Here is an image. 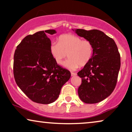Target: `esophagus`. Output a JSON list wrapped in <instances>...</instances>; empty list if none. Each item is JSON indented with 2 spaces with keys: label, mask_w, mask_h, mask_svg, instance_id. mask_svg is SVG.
I'll return each instance as SVG.
<instances>
[{
  "label": "esophagus",
  "mask_w": 132,
  "mask_h": 132,
  "mask_svg": "<svg viewBox=\"0 0 132 132\" xmlns=\"http://www.w3.org/2000/svg\"><path fill=\"white\" fill-rule=\"evenodd\" d=\"M71 76H75L77 75V73H74V72H71Z\"/></svg>",
  "instance_id": "1"
}]
</instances>
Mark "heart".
<instances>
[{
  "label": "heart",
  "instance_id": "b5f03b06",
  "mask_svg": "<svg viewBox=\"0 0 132 132\" xmlns=\"http://www.w3.org/2000/svg\"><path fill=\"white\" fill-rule=\"evenodd\" d=\"M50 50L55 62L62 65L69 56L65 67L71 70H76L79 66H85L89 62L94 53V46L91 41L82 39L78 36L64 34L59 37L58 42H52Z\"/></svg>",
  "mask_w": 132,
  "mask_h": 132
}]
</instances>
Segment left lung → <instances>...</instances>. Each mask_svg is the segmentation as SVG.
Wrapping results in <instances>:
<instances>
[{
  "instance_id": "8db88e82",
  "label": "left lung",
  "mask_w": 132,
  "mask_h": 132,
  "mask_svg": "<svg viewBox=\"0 0 132 132\" xmlns=\"http://www.w3.org/2000/svg\"><path fill=\"white\" fill-rule=\"evenodd\" d=\"M75 32L91 41L94 46L91 61L77 73L82 78L79 97L85 103H97L109 96L116 86L120 54L114 40L102 31L77 29Z\"/></svg>"
}]
</instances>
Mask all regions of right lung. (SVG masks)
<instances>
[{
    "label": "right lung",
    "instance_id": "add662e5",
    "mask_svg": "<svg viewBox=\"0 0 132 132\" xmlns=\"http://www.w3.org/2000/svg\"><path fill=\"white\" fill-rule=\"evenodd\" d=\"M56 33L50 29L26 36L14 53L16 84L29 98L38 103L55 102L71 76L69 70L59 65L50 52L51 41L46 34Z\"/></svg>",
    "mask_w": 132,
    "mask_h": 132
}]
</instances>
